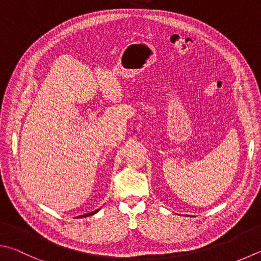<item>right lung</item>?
<instances>
[{
    "label": "right lung",
    "mask_w": 261,
    "mask_h": 261,
    "mask_svg": "<svg viewBox=\"0 0 261 261\" xmlns=\"http://www.w3.org/2000/svg\"><path fill=\"white\" fill-rule=\"evenodd\" d=\"M98 211H99V209H98V210H96V211H93V212H90V213H87V215L80 216V217H77V218H82V217H89V216H92V215H94V213H97Z\"/></svg>",
    "instance_id": "right-lung-1"
}]
</instances>
